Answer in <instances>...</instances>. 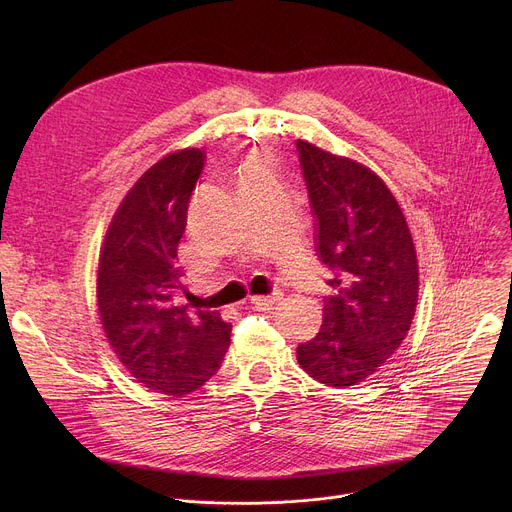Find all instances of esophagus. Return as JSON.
<instances>
[{"mask_svg": "<svg viewBox=\"0 0 512 512\" xmlns=\"http://www.w3.org/2000/svg\"><path fill=\"white\" fill-rule=\"evenodd\" d=\"M283 300V294L281 291H273L271 296H255L251 298V304L257 308V310H273L277 302Z\"/></svg>", "mask_w": 512, "mask_h": 512, "instance_id": "esophagus-1", "label": "esophagus"}]
</instances>
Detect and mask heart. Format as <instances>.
<instances>
[{
    "mask_svg": "<svg viewBox=\"0 0 512 512\" xmlns=\"http://www.w3.org/2000/svg\"><path fill=\"white\" fill-rule=\"evenodd\" d=\"M267 170V166H263L261 162H251V164H247L245 168H243V172H241V178L243 176H251V174H257V172H265Z\"/></svg>",
    "mask_w": 512,
    "mask_h": 512,
    "instance_id": "b5f03b06",
    "label": "heart"
}]
</instances>
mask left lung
I'll return each instance as SVG.
<instances>
[{"mask_svg":"<svg viewBox=\"0 0 512 512\" xmlns=\"http://www.w3.org/2000/svg\"><path fill=\"white\" fill-rule=\"evenodd\" d=\"M316 221V251L330 267L320 332L298 346L302 369L326 387L371 377L399 348L417 306V255L405 216L367 166L298 139Z\"/></svg>","mask_w":512,"mask_h":512,"instance_id":"left-lung-1","label":"left lung"}]
</instances>
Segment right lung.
Returning <instances> with one entry per match:
<instances>
[{"instance_id":"right-lung-1","label":"right lung","mask_w":512,"mask_h":512,"mask_svg":"<svg viewBox=\"0 0 512 512\" xmlns=\"http://www.w3.org/2000/svg\"><path fill=\"white\" fill-rule=\"evenodd\" d=\"M202 168L204 154L192 148L145 172L113 216L97 273L111 348L141 385L170 397L200 389L231 344V324L218 312L174 304L184 287L178 243Z\"/></svg>"}]
</instances>
